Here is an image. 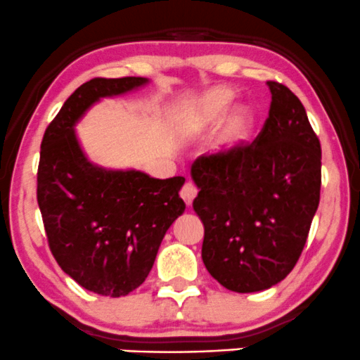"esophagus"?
Instances as JSON below:
<instances>
[{"label":"esophagus","instance_id":"esophagus-1","mask_svg":"<svg viewBox=\"0 0 360 360\" xmlns=\"http://www.w3.org/2000/svg\"><path fill=\"white\" fill-rule=\"evenodd\" d=\"M180 197L184 198L185 204L192 205L193 198L197 197V188H195V185L190 184V181H187V184H185L184 187H181V190H180Z\"/></svg>","mask_w":360,"mask_h":360}]
</instances>
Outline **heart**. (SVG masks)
I'll list each match as a JSON object with an SVG mask.
<instances>
[{
    "instance_id": "b5f03b06",
    "label": "heart",
    "mask_w": 360,
    "mask_h": 360,
    "mask_svg": "<svg viewBox=\"0 0 360 360\" xmlns=\"http://www.w3.org/2000/svg\"><path fill=\"white\" fill-rule=\"evenodd\" d=\"M234 101V92L231 89L217 87L209 91L200 99H197L185 111L180 120V129L185 134H200L212 128L215 122L226 114ZM255 126V112L248 105H238L227 114L226 121L217 138V151H231L246 141Z\"/></svg>"
}]
</instances>
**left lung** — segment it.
I'll return each mask as SVG.
<instances>
[{"label": "left lung", "mask_w": 360, "mask_h": 360, "mask_svg": "<svg viewBox=\"0 0 360 360\" xmlns=\"http://www.w3.org/2000/svg\"><path fill=\"white\" fill-rule=\"evenodd\" d=\"M251 145L192 165L204 224L202 259L224 288L255 293L285 280L305 248L319 209L322 150L300 99L280 82Z\"/></svg>", "instance_id": "left-lung-1"}]
</instances>
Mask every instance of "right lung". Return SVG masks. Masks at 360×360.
Here are the masks:
<instances>
[{
  "label": "right lung",
  "mask_w": 360,
  "mask_h": 360,
  "mask_svg": "<svg viewBox=\"0 0 360 360\" xmlns=\"http://www.w3.org/2000/svg\"><path fill=\"white\" fill-rule=\"evenodd\" d=\"M148 82L91 79L63 103L41 139L37 200L50 251L72 280L103 297H124L146 280L168 227L185 210L179 195L185 179L99 167L87 160L74 128L103 97Z\"/></svg>",
  "instance_id": "right-lung-1"
}]
</instances>
